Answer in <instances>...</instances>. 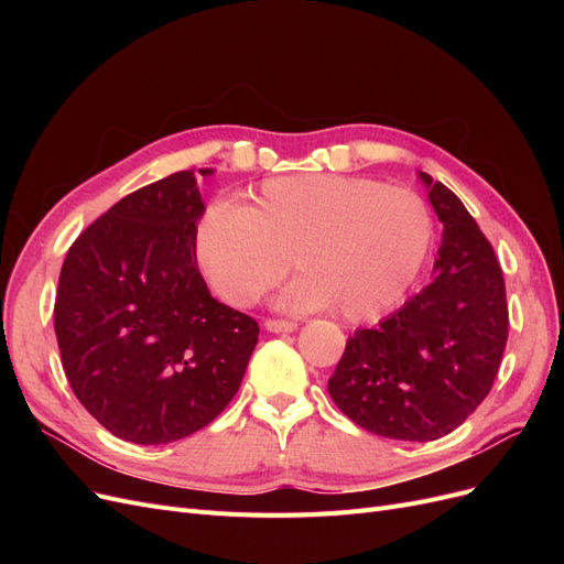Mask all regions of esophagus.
Segmentation results:
<instances>
[{
	"instance_id": "34e87169",
	"label": "esophagus",
	"mask_w": 564,
	"mask_h": 564,
	"mask_svg": "<svg viewBox=\"0 0 564 564\" xmlns=\"http://www.w3.org/2000/svg\"><path fill=\"white\" fill-rule=\"evenodd\" d=\"M265 329L272 334H292L299 329V324L292 319H265Z\"/></svg>"
}]
</instances>
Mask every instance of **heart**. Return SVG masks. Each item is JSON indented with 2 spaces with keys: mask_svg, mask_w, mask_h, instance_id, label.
Returning <instances> with one entry per match:
<instances>
[{
  "mask_svg": "<svg viewBox=\"0 0 564 564\" xmlns=\"http://www.w3.org/2000/svg\"><path fill=\"white\" fill-rule=\"evenodd\" d=\"M433 214L409 187L336 174L268 178L251 207L214 202L195 232L212 292L235 308L259 301L286 272L289 311H327L360 324L406 296L433 247Z\"/></svg>",
  "mask_w": 564,
  "mask_h": 564,
  "instance_id": "1",
  "label": "heart"
}]
</instances>
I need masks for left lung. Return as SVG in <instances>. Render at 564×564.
<instances>
[{"label": "left lung", "mask_w": 564, "mask_h": 564, "mask_svg": "<svg viewBox=\"0 0 564 564\" xmlns=\"http://www.w3.org/2000/svg\"><path fill=\"white\" fill-rule=\"evenodd\" d=\"M442 224L433 282L377 327L348 336L329 379L336 406L360 429L431 442L489 395L508 338L506 284L475 218L447 185L419 172Z\"/></svg>", "instance_id": "1"}]
</instances>
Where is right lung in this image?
<instances>
[{"mask_svg":"<svg viewBox=\"0 0 564 564\" xmlns=\"http://www.w3.org/2000/svg\"><path fill=\"white\" fill-rule=\"evenodd\" d=\"M204 212L195 169L176 172L94 220L61 268L54 329L65 377L104 429L135 445L212 423L259 344L256 319L218 303L199 275Z\"/></svg>","mask_w":564,"mask_h":564,"instance_id":"obj_1","label":"right lung"}]
</instances>
